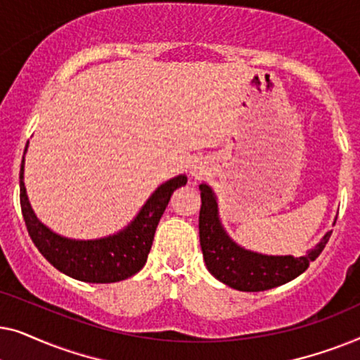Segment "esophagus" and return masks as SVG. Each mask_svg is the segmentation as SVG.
Returning <instances> with one entry per match:
<instances>
[{
  "label": "esophagus",
  "mask_w": 360,
  "mask_h": 360,
  "mask_svg": "<svg viewBox=\"0 0 360 360\" xmlns=\"http://www.w3.org/2000/svg\"><path fill=\"white\" fill-rule=\"evenodd\" d=\"M206 172H208V165H206V162L201 159L195 160L190 167V174L191 176H195V179H201V176L206 175Z\"/></svg>",
  "instance_id": "1"
}]
</instances>
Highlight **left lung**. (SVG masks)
<instances>
[{"instance_id":"obj_1","label":"left lung","mask_w":360,"mask_h":360,"mask_svg":"<svg viewBox=\"0 0 360 360\" xmlns=\"http://www.w3.org/2000/svg\"><path fill=\"white\" fill-rule=\"evenodd\" d=\"M200 208V245L206 269L239 292H264L297 278L323 252L331 238V231L302 257L293 255H267L240 248L226 233L219 219L218 198L210 185L201 184ZM336 223V221H334Z\"/></svg>"}]
</instances>
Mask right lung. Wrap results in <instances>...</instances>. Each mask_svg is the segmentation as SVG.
<instances>
[{"instance_id":"obj_1","label":"right lung","mask_w":360,"mask_h":360,"mask_svg":"<svg viewBox=\"0 0 360 360\" xmlns=\"http://www.w3.org/2000/svg\"><path fill=\"white\" fill-rule=\"evenodd\" d=\"M29 144V142H27ZM24 149V154H26ZM186 185V175H176L149 196L136 218L120 233L100 239H70L41 223L29 203L24 186V157L19 172L21 210L27 233L44 257L68 277L88 283H112L132 277L147 262L157 224L176 188Z\"/></svg>"}]
</instances>
